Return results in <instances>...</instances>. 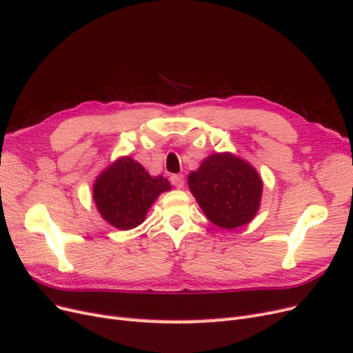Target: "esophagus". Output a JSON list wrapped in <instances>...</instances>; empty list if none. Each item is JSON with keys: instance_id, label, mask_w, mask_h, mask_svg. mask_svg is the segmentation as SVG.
<instances>
[{"instance_id": "1", "label": "esophagus", "mask_w": 353, "mask_h": 353, "mask_svg": "<svg viewBox=\"0 0 353 353\" xmlns=\"http://www.w3.org/2000/svg\"><path fill=\"white\" fill-rule=\"evenodd\" d=\"M170 184H172V185H174V187H176V188H183V187H184V184H185L184 175H181V174H175V175H172V176H170Z\"/></svg>"}]
</instances>
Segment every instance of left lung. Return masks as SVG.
<instances>
[{
  "instance_id": "obj_1",
  "label": "left lung",
  "mask_w": 353,
  "mask_h": 353,
  "mask_svg": "<svg viewBox=\"0 0 353 353\" xmlns=\"http://www.w3.org/2000/svg\"><path fill=\"white\" fill-rule=\"evenodd\" d=\"M190 191L210 222L237 228L253 219L259 209L262 181L258 172L230 153L212 154L188 176Z\"/></svg>"
}]
</instances>
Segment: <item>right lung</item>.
Listing matches in <instances>:
<instances>
[{
    "instance_id": "add662e5",
    "label": "right lung",
    "mask_w": 353,
    "mask_h": 353,
    "mask_svg": "<svg viewBox=\"0 0 353 353\" xmlns=\"http://www.w3.org/2000/svg\"><path fill=\"white\" fill-rule=\"evenodd\" d=\"M169 188L162 175L150 176L135 160L122 157L95 181L94 200L110 225L131 230L140 225L157 196Z\"/></svg>"
}]
</instances>
